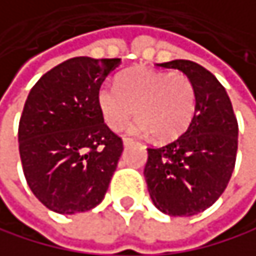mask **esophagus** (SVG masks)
I'll return each instance as SVG.
<instances>
[{
    "mask_svg": "<svg viewBox=\"0 0 256 256\" xmlns=\"http://www.w3.org/2000/svg\"><path fill=\"white\" fill-rule=\"evenodd\" d=\"M122 144L127 147V146H130V144H134V140L132 138H129V136H122Z\"/></svg>",
    "mask_w": 256,
    "mask_h": 256,
    "instance_id": "1",
    "label": "esophagus"
}]
</instances>
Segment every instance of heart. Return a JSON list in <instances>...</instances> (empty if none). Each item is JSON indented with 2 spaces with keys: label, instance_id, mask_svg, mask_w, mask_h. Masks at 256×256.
Returning <instances> with one entry per match:
<instances>
[{
  "label": "heart",
  "instance_id": "heart-1",
  "mask_svg": "<svg viewBox=\"0 0 256 256\" xmlns=\"http://www.w3.org/2000/svg\"><path fill=\"white\" fill-rule=\"evenodd\" d=\"M98 108L109 129H124L135 112L138 121L134 130L165 142L189 127L196 94L183 73L136 67L118 78L116 88L104 85L98 91Z\"/></svg>",
  "mask_w": 256,
  "mask_h": 256
}]
</instances>
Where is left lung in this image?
I'll use <instances>...</instances> for the list:
<instances>
[{
  "label": "left lung",
  "mask_w": 256,
  "mask_h": 256,
  "mask_svg": "<svg viewBox=\"0 0 256 256\" xmlns=\"http://www.w3.org/2000/svg\"><path fill=\"white\" fill-rule=\"evenodd\" d=\"M194 84L196 108L188 130L164 147H150L144 176L153 204L170 216H194L224 194L236 166L238 124L224 85L189 60L159 64Z\"/></svg>",
  "instance_id": "obj_1"
}]
</instances>
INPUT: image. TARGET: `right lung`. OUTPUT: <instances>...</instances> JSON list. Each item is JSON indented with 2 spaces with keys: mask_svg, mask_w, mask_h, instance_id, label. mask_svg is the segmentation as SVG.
I'll use <instances>...</instances> for the list:
<instances>
[{
  "mask_svg": "<svg viewBox=\"0 0 256 256\" xmlns=\"http://www.w3.org/2000/svg\"><path fill=\"white\" fill-rule=\"evenodd\" d=\"M120 58H70L31 88L19 121V154L31 192L49 210L74 214L102 202L122 153L103 121L98 91Z\"/></svg>",
  "mask_w": 256,
  "mask_h": 256,
  "instance_id": "obj_1",
  "label": "right lung"
}]
</instances>
